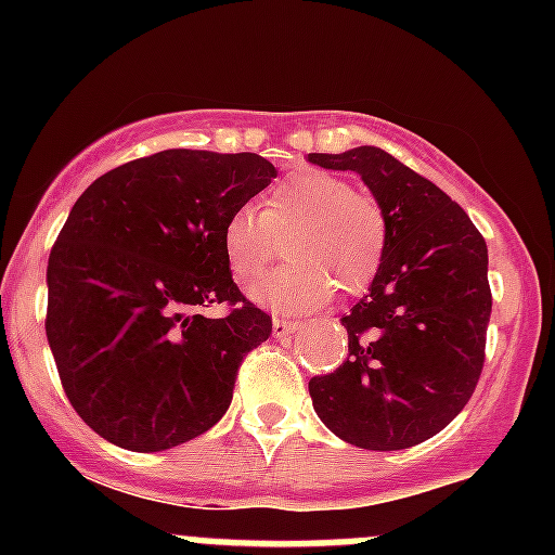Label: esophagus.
<instances>
[{"label": "esophagus", "instance_id": "1", "mask_svg": "<svg viewBox=\"0 0 555 555\" xmlns=\"http://www.w3.org/2000/svg\"><path fill=\"white\" fill-rule=\"evenodd\" d=\"M300 327L298 319H284V317H273V335L276 338H284V335L295 333Z\"/></svg>", "mask_w": 555, "mask_h": 555}]
</instances>
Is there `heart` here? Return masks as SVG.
I'll return each instance as SVG.
<instances>
[{"mask_svg": "<svg viewBox=\"0 0 555 555\" xmlns=\"http://www.w3.org/2000/svg\"><path fill=\"white\" fill-rule=\"evenodd\" d=\"M384 206L351 190L344 177L306 169L284 177L260 198L257 211L236 209L222 225V251L233 282L249 287L276 260L287 262L251 289L262 306L304 311L333 298L335 287L357 295L382 271L386 251Z\"/></svg>", "mask_w": 555, "mask_h": 555, "instance_id": "b5f03b06", "label": "heart"}]
</instances>
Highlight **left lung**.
<instances>
[{
  "mask_svg": "<svg viewBox=\"0 0 555 555\" xmlns=\"http://www.w3.org/2000/svg\"><path fill=\"white\" fill-rule=\"evenodd\" d=\"M309 160L360 173L389 225L371 293L340 319L349 357L309 382L313 411L357 449H411L449 427L483 373L489 249L456 201L382 147Z\"/></svg>",
  "mask_w": 555,
  "mask_h": 555,
  "instance_id": "1",
  "label": "left lung"
}]
</instances>
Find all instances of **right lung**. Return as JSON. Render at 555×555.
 Listing matches in <instances>:
<instances>
[{"label": "right lung", "mask_w": 555, "mask_h": 555, "mask_svg": "<svg viewBox=\"0 0 555 555\" xmlns=\"http://www.w3.org/2000/svg\"><path fill=\"white\" fill-rule=\"evenodd\" d=\"M276 179L255 153L164 150L99 177L50 249L44 333L77 416L128 451L215 427L271 317L236 287L222 225ZM225 302V318L197 313Z\"/></svg>", "instance_id": "right-lung-1"}]
</instances>
